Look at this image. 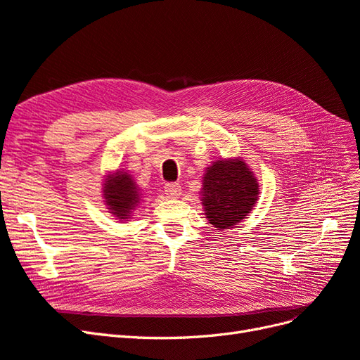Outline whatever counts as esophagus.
<instances>
[{"label": "esophagus", "mask_w": 360, "mask_h": 360, "mask_svg": "<svg viewBox=\"0 0 360 360\" xmlns=\"http://www.w3.org/2000/svg\"><path fill=\"white\" fill-rule=\"evenodd\" d=\"M165 193L168 198H179L181 195V186L179 183H168L165 186Z\"/></svg>", "instance_id": "obj_1"}]
</instances>
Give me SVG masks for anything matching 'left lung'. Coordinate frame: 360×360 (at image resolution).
<instances>
[{
	"label": "left lung",
	"mask_w": 360,
	"mask_h": 360,
	"mask_svg": "<svg viewBox=\"0 0 360 360\" xmlns=\"http://www.w3.org/2000/svg\"><path fill=\"white\" fill-rule=\"evenodd\" d=\"M259 195L258 180L243 159H222L205 168L201 201L217 230H230L250 213Z\"/></svg>",
	"instance_id": "1"
}]
</instances>
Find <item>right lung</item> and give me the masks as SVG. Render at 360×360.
<instances>
[{
  "mask_svg": "<svg viewBox=\"0 0 360 360\" xmlns=\"http://www.w3.org/2000/svg\"><path fill=\"white\" fill-rule=\"evenodd\" d=\"M139 192L132 176L124 171L108 174L103 181L105 204L110 209V213L120 221L129 219L130 213L136 209L141 201Z\"/></svg>",
  "mask_w": 360,
  "mask_h": 360,
  "instance_id": "right-lung-1",
  "label": "right lung"
}]
</instances>
